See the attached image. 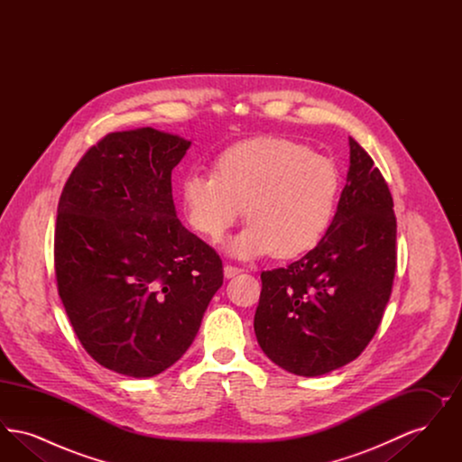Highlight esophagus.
Segmentation results:
<instances>
[{"instance_id":"esophagus-1","label":"esophagus","mask_w":462,"mask_h":462,"mask_svg":"<svg viewBox=\"0 0 462 462\" xmlns=\"http://www.w3.org/2000/svg\"><path fill=\"white\" fill-rule=\"evenodd\" d=\"M241 272V268H237V266H232V264H225V266H223V275H225L226 279H232V277L239 275Z\"/></svg>"}]
</instances>
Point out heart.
I'll return each instance as SVG.
<instances>
[{
  "instance_id": "1",
  "label": "heart",
  "mask_w": 462,
  "mask_h": 462,
  "mask_svg": "<svg viewBox=\"0 0 462 462\" xmlns=\"http://www.w3.org/2000/svg\"><path fill=\"white\" fill-rule=\"evenodd\" d=\"M337 194L339 173L329 159L281 136L239 142L215 159L213 173L192 171L180 181L185 220L208 241H220L245 209L251 221L225 244L242 260L311 251L329 228Z\"/></svg>"
}]
</instances>
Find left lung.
<instances>
[{
    "mask_svg": "<svg viewBox=\"0 0 462 462\" xmlns=\"http://www.w3.org/2000/svg\"><path fill=\"white\" fill-rule=\"evenodd\" d=\"M346 185L322 241L286 268L262 273L254 332L287 373L317 377L365 350L390 300L396 218L390 189L352 136Z\"/></svg>",
    "mask_w": 462,
    "mask_h": 462,
    "instance_id": "8db88e82",
    "label": "left lung"
}]
</instances>
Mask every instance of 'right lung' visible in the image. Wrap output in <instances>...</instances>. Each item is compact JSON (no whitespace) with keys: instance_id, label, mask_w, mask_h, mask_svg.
<instances>
[{"instance_id":"right-lung-1","label":"right lung","mask_w":462,"mask_h":462,"mask_svg":"<svg viewBox=\"0 0 462 462\" xmlns=\"http://www.w3.org/2000/svg\"><path fill=\"white\" fill-rule=\"evenodd\" d=\"M190 145L154 128L110 133L59 200V294L83 348L114 373L171 367L223 284L220 256L176 218L171 171Z\"/></svg>"}]
</instances>
